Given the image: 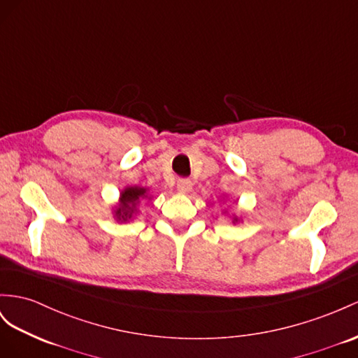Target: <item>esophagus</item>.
Returning a JSON list of instances; mask_svg holds the SVG:
<instances>
[{"mask_svg":"<svg viewBox=\"0 0 358 358\" xmlns=\"http://www.w3.org/2000/svg\"><path fill=\"white\" fill-rule=\"evenodd\" d=\"M190 189H192V181L189 178H180L177 181V190L180 194H187V192H190Z\"/></svg>","mask_w":358,"mask_h":358,"instance_id":"esophagus-1","label":"esophagus"}]
</instances>
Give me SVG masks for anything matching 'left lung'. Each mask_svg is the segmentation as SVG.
Here are the masks:
<instances>
[{"label": "left lung", "instance_id": "8db88e82", "mask_svg": "<svg viewBox=\"0 0 358 358\" xmlns=\"http://www.w3.org/2000/svg\"><path fill=\"white\" fill-rule=\"evenodd\" d=\"M237 221H239V219H237V217L234 216V217H233V222H237Z\"/></svg>", "mask_w": 358, "mask_h": 358}]
</instances>
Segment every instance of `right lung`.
<instances>
[{
	"label": "right lung",
	"mask_w": 358,
	"mask_h": 358,
	"mask_svg": "<svg viewBox=\"0 0 358 358\" xmlns=\"http://www.w3.org/2000/svg\"><path fill=\"white\" fill-rule=\"evenodd\" d=\"M146 192H148V189L139 187V186L125 187L121 192L119 204L113 210V216L117 222H127L130 221V219H133V216L137 213L136 206L141 203V199L148 198Z\"/></svg>",
	"instance_id": "obj_1"
}]
</instances>
